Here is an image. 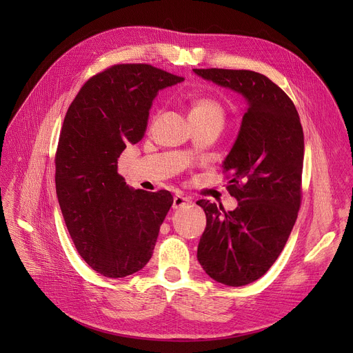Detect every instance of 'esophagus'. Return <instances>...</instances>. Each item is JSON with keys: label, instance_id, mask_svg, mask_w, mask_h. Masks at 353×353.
<instances>
[{"label": "esophagus", "instance_id": "34e87169", "mask_svg": "<svg viewBox=\"0 0 353 353\" xmlns=\"http://www.w3.org/2000/svg\"><path fill=\"white\" fill-rule=\"evenodd\" d=\"M192 200L189 197H184L181 194H176L174 199H173V209L177 210V209H181V208H186L188 205H190Z\"/></svg>", "mask_w": 353, "mask_h": 353}]
</instances>
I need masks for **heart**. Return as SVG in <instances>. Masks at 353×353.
I'll return each mask as SVG.
<instances>
[{"instance_id":"b5f03b06","label":"heart","mask_w":353,"mask_h":353,"mask_svg":"<svg viewBox=\"0 0 353 353\" xmlns=\"http://www.w3.org/2000/svg\"><path fill=\"white\" fill-rule=\"evenodd\" d=\"M225 113L221 105L209 97H199L192 101L190 119H208V117H219L223 119Z\"/></svg>"}]
</instances>
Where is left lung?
<instances>
[{"instance_id": "left-lung-1", "label": "left lung", "mask_w": 353, "mask_h": 353, "mask_svg": "<svg viewBox=\"0 0 353 353\" xmlns=\"http://www.w3.org/2000/svg\"><path fill=\"white\" fill-rule=\"evenodd\" d=\"M203 80L229 88L248 107L223 169L237 208L225 212L199 200L206 229L197 261L213 281L245 286L262 277L279 257L301 208L303 130L286 92L266 76L249 70L194 68Z\"/></svg>"}]
</instances>
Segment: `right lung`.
I'll return each instance as SVG.
<instances>
[{
	"instance_id": "obj_1",
	"label": "right lung",
	"mask_w": 353,
	"mask_h": 353,
	"mask_svg": "<svg viewBox=\"0 0 353 353\" xmlns=\"http://www.w3.org/2000/svg\"><path fill=\"white\" fill-rule=\"evenodd\" d=\"M183 80L148 64H119L91 77L68 107L55 190L76 249L105 277H125L148 263L173 205L167 190L130 188L117 159L143 139L159 91Z\"/></svg>"
}]
</instances>
